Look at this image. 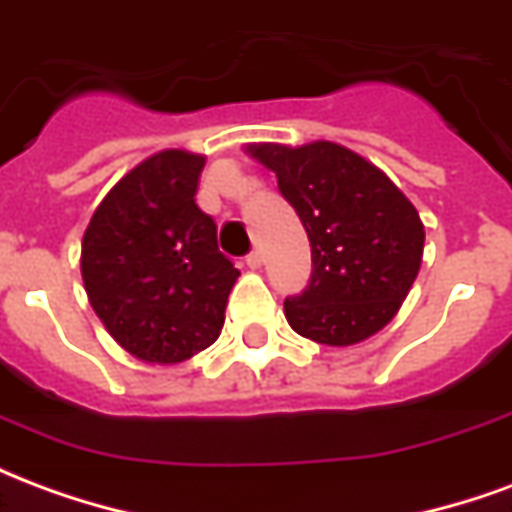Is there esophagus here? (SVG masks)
<instances>
[{"label":"esophagus","instance_id":"1","mask_svg":"<svg viewBox=\"0 0 512 512\" xmlns=\"http://www.w3.org/2000/svg\"><path fill=\"white\" fill-rule=\"evenodd\" d=\"M246 266H249V268H260V266H263V252H260V249H255V252H249V255H246Z\"/></svg>","mask_w":512,"mask_h":512}]
</instances>
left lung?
I'll return each instance as SVG.
<instances>
[{
  "label": "left lung",
  "mask_w": 512,
  "mask_h": 512,
  "mask_svg": "<svg viewBox=\"0 0 512 512\" xmlns=\"http://www.w3.org/2000/svg\"><path fill=\"white\" fill-rule=\"evenodd\" d=\"M246 153L277 175L310 238V285L285 299L293 332L334 348L381 332L422 266L417 208L376 164L337 142H257Z\"/></svg>",
  "instance_id": "1"
}]
</instances>
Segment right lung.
<instances>
[{"label":"right lung","instance_id":"obj_1","mask_svg":"<svg viewBox=\"0 0 512 512\" xmlns=\"http://www.w3.org/2000/svg\"><path fill=\"white\" fill-rule=\"evenodd\" d=\"M205 156L161 150L117 180L82 238L87 299L106 332L150 365H178L216 343L238 268L194 202Z\"/></svg>","mask_w":512,"mask_h":512}]
</instances>
